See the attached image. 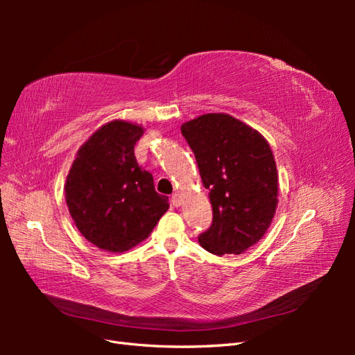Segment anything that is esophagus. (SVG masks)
Segmentation results:
<instances>
[{"instance_id":"34e87169","label":"esophagus","mask_w":355,"mask_h":355,"mask_svg":"<svg viewBox=\"0 0 355 355\" xmlns=\"http://www.w3.org/2000/svg\"><path fill=\"white\" fill-rule=\"evenodd\" d=\"M171 202H172V206H175V207H180L183 205V198H182V195L180 193H173L172 195V198H171Z\"/></svg>"}]
</instances>
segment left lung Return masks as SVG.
Wrapping results in <instances>:
<instances>
[{"instance_id":"1","label":"left lung","mask_w":355,"mask_h":355,"mask_svg":"<svg viewBox=\"0 0 355 355\" xmlns=\"http://www.w3.org/2000/svg\"><path fill=\"white\" fill-rule=\"evenodd\" d=\"M195 154L214 210L210 229L198 236L214 254H241L270 227L279 182L273 150L263 135L224 112H209L182 125Z\"/></svg>"}]
</instances>
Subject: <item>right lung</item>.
I'll use <instances>...</instances> for the list:
<instances>
[{
  "label": "right lung",
  "instance_id": "add662e5",
  "mask_svg": "<svg viewBox=\"0 0 355 355\" xmlns=\"http://www.w3.org/2000/svg\"><path fill=\"white\" fill-rule=\"evenodd\" d=\"M145 128L125 120L101 126L78 150L65 201L78 230L105 252L123 253L145 241L169 209L154 178L134 155Z\"/></svg>",
  "mask_w": 355,
  "mask_h": 355
}]
</instances>
